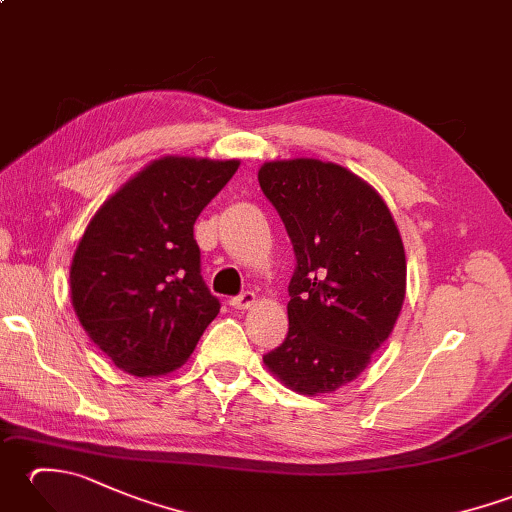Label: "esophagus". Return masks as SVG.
<instances>
[{"label": "esophagus", "mask_w": 512, "mask_h": 512, "mask_svg": "<svg viewBox=\"0 0 512 512\" xmlns=\"http://www.w3.org/2000/svg\"><path fill=\"white\" fill-rule=\"evenodd\" d=\"M255 301H257L255 292L246 290V292H242V295H237V297L231 299V306H233L235 310H248V308L255 306Z\"/></svg>", "instance_id": "1"}]
</instances>
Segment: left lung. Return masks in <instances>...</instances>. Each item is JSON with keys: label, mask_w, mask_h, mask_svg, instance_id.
<instances>
[{"label": "left lung", "mask_w": 512, "mask_h": 512, "mask_svg": "<svg viewBox=\"0 0 512 512\" xmlns=\"http://www.w3.org/2000/svg\"><path fill=\"white\" fill-rule=\"evenodd\" d=\"M257 180L297 257L286 341L264 363L299 394H332L369 365L402 310L398 226L376 189L334 162H264Z\"/></svg>", "instance_id": "obj_1"}]
</instances>
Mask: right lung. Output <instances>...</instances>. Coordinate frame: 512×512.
<instances>
[{"mask_svg":"<svg viewBox=\"0 0 512 512\" xmlns=\"http://www.w3.org/2000/svg\"><path fill=\"white\" fill-rule=\"evenodd\" d=\"M239 160L165 156L105 200L74 250L72 306L83 330L134 376L178 369L220 301L200 275L193 224Z\"/></svg>","mask_w":512,"mask_h":512,"instance_id":"1","label":"right lung"}]
</instances>
